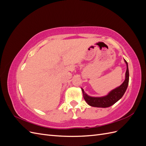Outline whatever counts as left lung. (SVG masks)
<instances>
[{"mask_svg":"<svg viewBox=\"0 0 146 146\" xmlns=\"http://www.w3.org/2000/svg\"><path fill=\"white\" fill-rule=\"evenodd\" d=\"M124 61L127 66L124 81L120 86L114 88V90L109 92L106 96L102 97H92L88 95L83 88H81L83 98L88 105L94 107L107 108L111 107V105L116 103L119 100H120L122 98L127 90L129 82V72L128 63L125 60H124Z\"/></svg>","mask_w":146,"mask_h":146,"instance_id":"8db88e82","label":"left lung"}]
</instances>
